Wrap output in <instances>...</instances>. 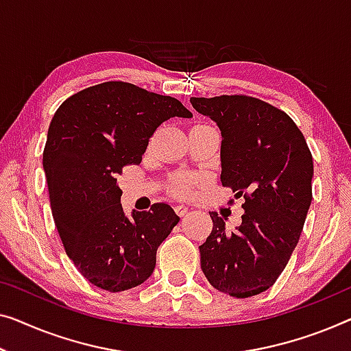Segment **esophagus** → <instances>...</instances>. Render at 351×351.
I'll return each instance as SVG.
<instances>
[{"mask_svg":"<svg viewBox=\"0 0 351 351\" xmlns=\"http://www.w3.org/2000/svg\"><path fill=\"white\" fill-rule=\"evenodd\" d=\"M187 209H189V208L184 206V205H176V206H175V213H176L180 217H182V216H184V214L187 213Z\"/></svg>","mask_w":351,"mask_h":351,"instance_id":"esophagus-1","label":"esophagus"}]
</instances>
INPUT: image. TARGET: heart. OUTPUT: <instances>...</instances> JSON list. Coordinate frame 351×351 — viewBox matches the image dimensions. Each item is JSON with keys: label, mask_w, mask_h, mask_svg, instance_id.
Wrapping results in <instances>:
<instances>
[{"label": "heart", "mask_w": 351, "mask_h": 351, "mask_svg": "<svg viewBox=\"0 0 351 351\" xmlns=\"http://www.w3.org/2000/svg\"><path fill=\"white\" fill-rule=\"evenodd\" d=\"M171 192H175L176 195H189L191 193V182L186 180H176L173 184H171Z\"/></svg>", "instance_id": "obj_1"}]
</instances>
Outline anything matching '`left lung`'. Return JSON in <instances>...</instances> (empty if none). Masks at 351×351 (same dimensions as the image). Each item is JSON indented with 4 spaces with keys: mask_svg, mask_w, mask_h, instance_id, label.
Listing matches in <instances>:
<instances>
[{
    "mask_svg": "<svg viewBox=\"0 0 351 351\" xmlns=\"http://www.w3.org/2000/svg\"><path fill=\"white\" fill-rule=\"evenodd\" d=\"M192 107L222 132L226 187L244 197L241 226L227 232L217 213L200 245V263L214 289L234 298L268 290L300 241L312 202L313 162L295 121L245 94L192 97Z\"/></svg>",
    "mask_w": 351,
    "mask_h": 351,
    "instance_id": "left-lung-1",
    "label": "left lung"
}]
</instances>
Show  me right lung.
I'll use <instances>...</instances> for the list:
<instances>
[{"mask_svg": "<svg viewBox=\"0 0 351 351\" xmlns=\"http://www.w3.org/2000/svg\"><path fill=\"white\" fill-rule=\"evenodd\" d=\"M192 113L175 97L128 82L72 94L51 119L44 171L56 228L80 274L107 291L134 289L153 274L156 252L180 222L167 203L123 213L118 176L137 165L156 129Z\"/></svg>", "mask_w": 351, "mask_h": 351, "instance_id": "right-lung-1", "label": "right lung"}]
</instances>
